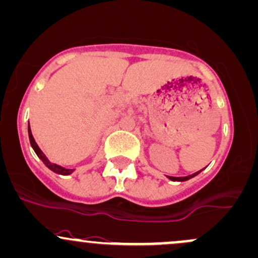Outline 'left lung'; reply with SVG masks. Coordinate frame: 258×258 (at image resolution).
<instances>
[{
    "label": "left lung",
    "instance_id": "1",
    "mask_svg": "<svg viewBox=\"0 0 258 258\" xmlns=\"http://www.w3.org/2000/svg\"><path fill=\"white\" fill-rule=\"evenodd\" d=\"M200 171H201V170H200ZM200 171L195 172V174H192V175H188V176H183V177H174V176H168V177H169V179H170L171 181H186V180L191 179V177L196 176L197 174H200Z\"/></svg>",
    "mask_w": 258,
    "mask_h": 258
}]
</instances>
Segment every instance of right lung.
<instances>
[{"label": "right lung", "instance_id": "add662e5", "mask_svg": "<svg viewBox=\"0 0 258 258\" xmlns=\"http://www.w3.org/2000/svg\"><path fill=\"white\" fill-rule=\"evenodd\" d=\"M28 135H29V141H30V146H32V148L34 149V152L36 153V155H38L39 158H40L42 163L45 164V165L47 166V168L50 169V170H52L53 172H56V174H60V175H70L72 174L73 171H75V169H66V168H62V166L57 165V164H53L51 163V161L47 159L46 155L44 154V153L41 152V149L39 148V146L36 144L35 140H34L33 135H32V130H30V126L28 127Z\"/></svg>", "mask_w": 258, "mask_h": 258}]
</instances>
